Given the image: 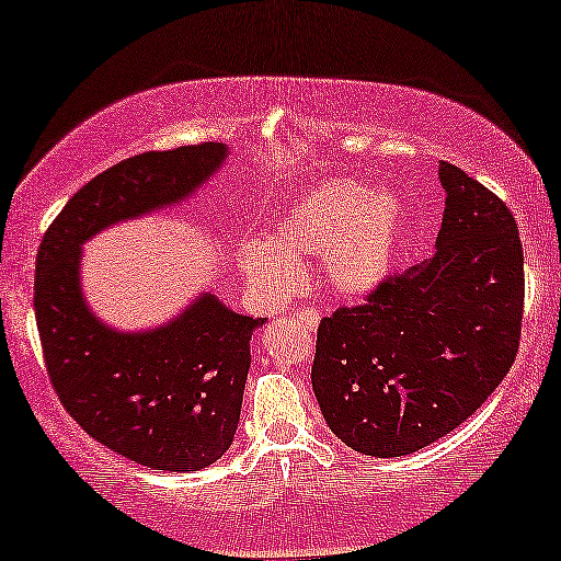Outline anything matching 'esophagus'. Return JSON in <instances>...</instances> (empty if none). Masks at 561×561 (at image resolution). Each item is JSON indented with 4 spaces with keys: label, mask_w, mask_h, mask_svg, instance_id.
I'll use <instances>...</instances> for the list:
<instances>
[{
    "label": "esophagus",
    "mask_w": 561,
    "mask_h": 561,
    "mask_svg": "<svg viewBox=\"0 0 561 561\" xmlns=\"http://www.w3.org/2000/svg\"><path fill=\"white\" fill-rule=\"evenodd\" d=\"M295 317H298V321H300L302 327H306V330H317L321 313L317 311V308H300V311L295 313Z\"/></svg>",
    "instance_id": "1"
}]
</instances>
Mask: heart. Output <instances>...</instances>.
<instances>
[{"mask_svg": "<svg viewBox=\"0 0 561 561\" xmlns=\"http://www.w3.org/2000/svg\"><path fill=\"white\" fill-rule=\"evenodd\" d=\"M405 234V205L390 190L332 179L308 190L276 218L268 242H244L242 274L263 298H287L302 261L321 259L324 285L340 298H364L396 266Z\"/></svg>", "mask_w": 561, "mask_h": 561, "instance_id": "obj_1", "label": "heart"}]
</instances>
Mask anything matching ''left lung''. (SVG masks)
<instances>
[{
	"instance_id": "obj_1",
	"label": "left lung",
	"mask_w": 561,
	"mask_h": 561,
	"mask_svg": "<svg viewBox=\"0 0 561 561\" xmlns=\"http://www.w3.org/2000/svg\"><path fill=\"white\" fill-rule=\"evenodd\" d=\"M435 253L324 317L311 382L345 446L414 454L467 422L519 351L525 255L512 210L450 163Z\"/></svg>"
}]
</instances>
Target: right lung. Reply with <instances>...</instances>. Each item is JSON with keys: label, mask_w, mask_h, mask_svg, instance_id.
<instances>
[{"label": "right lung", "mask_w": 561, "mask_h": 561, "mask_svg": "<svg viewBox=\"0 0 561 561\" xmlns=\"http://www.w3.org/2000/svg\"><path fill=\"white\" fill-rule=\"evenodd\" d=\"M224 158L227 147L203 141L121 160L68 199L38 244L36 327L62 409L96 443L163 472H197L229 450L263 319L205 295L163 330L113 332L81 298L79 248L121 218L186 197Z\"/></svg>", "instance_id": "obj_1"}]
</instances>
